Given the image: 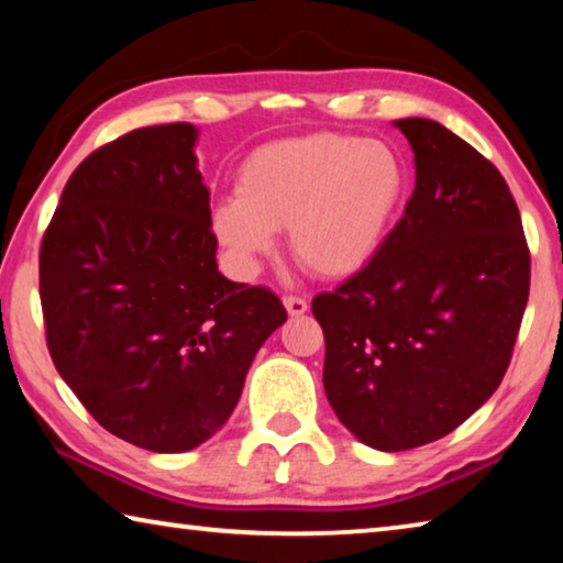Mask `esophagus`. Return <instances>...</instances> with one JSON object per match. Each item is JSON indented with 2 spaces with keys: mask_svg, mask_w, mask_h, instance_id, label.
<instances>
[{
  "mask_svg": "<svg viewBox=\"0 0 563 563\" xmlns=\"http://www.w3.org/2000/svg\"><path fill=\"white\" fill-rule=\"evenodd\" d=\"M283 305L290 316H305L308 312V300L300 298V295H283Z\"/></svg>",
  "mask_w": 563,
  "mask_h": 563,
  "instance_id": "34e87169",
  "label": "esophagus"
}]
</instances>
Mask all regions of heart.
<instances>
[{
  "label": "heart",
  "mask_w": 563,
  "mask_h": 563,
  "mask_svg": "<svg viewBox=\"0 0 563 563\" xmlns=\"http://www.w3.org/2000/svg\"><path fill=\"white\" fill-rule=\"evenodd\" d=\"M397 151L350 133H310L255 148L238 194L213 208V233L245 271L288 228L292 258L322 278H345L375 258L407 196Z\"/></svg>",
  "instance_id": "b5f03b06"
}]
</instances>
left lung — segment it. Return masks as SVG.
Returning a JSON list of instances; mask_svg holds the SVG:
<instances>
[{"instance_id": "1", "label": "left lung", "mask_w": 563, "mask_h": 563, "mask_svg": "<svg viewBox=\"0 0 563 563\" xmlns=\"http://www.w3.org/2000/svg\"><path fill=\"white\" fill-rule=\"evenodd\" d=\"M417 180L365 268L312 298L322 385L347 430L383 452L456 430L499 387L529 300L531 255L507 180L430 119H399Z\"/></svg>"}]
</instances>
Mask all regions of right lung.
<instances>
[{
  "mask_svg": "<svg viewBox=\"0 0 563 563\" xmlns=\"http://www.w3.org/2000/svg\"><path fill=\"white\" fill-rule=\"evenodd\" d=\"M194 144L180 121L93 151L40 251L56 373L103 430L151 452L194 450L221 430L255 352L288 320L271 288L218 273Z\"/></svg>",
  "mask_w": 563,
  "mask_h": 563,
  "instance_id": "add662e5",
  "label": "right lung"
}]
</instances>
